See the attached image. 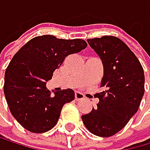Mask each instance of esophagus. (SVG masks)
Segmentation results:
<instances>
[{"label":"esophagus","instance_id":"esophagus-1","mask_svg":"<svg viewBox=\"0 0 150 150\" xmlns=\"http://www.w3.org/2000/svg\"><path fill=\"white\" fill-rule=\"evenodd\" d=\"M84 98V95L83 93H81V92H76L75 93V100H83Z\"/></svg>","mask_w":150,"mask_h":150}]
</instances>
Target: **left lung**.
<instances>
[{"mask_svg": "<svg viewBox=\"0 0 150 150\" xmlns=\"http://www.w3.org/2000/svg\"><path fill=\"white\" fill-rule=\"evenodd\" d=\"M103 65L100 101L90 113L81 115L84 126L97 136L110 137L121 131L138 111L145 93L144 69L122 40L104 35L87 39Z\"/></svg>", "mask_w": 150, "mask_h": 150, "instance_id": "8db88e82", "label": "left lung"}]
</instances>
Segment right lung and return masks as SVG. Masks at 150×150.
Returning <instances> with one entry per match:
<instances>
[{"mask_svg":"<svg viewBox=\"0 0 150 150\" xmlns=\"http://www.w3.org/2000/svg\"><path fill=\"white\" fill-rule=\"evenodd\" d=\"M86 46L83 39L46 35L28 41L15 54L5 70L4 91L11 114L24 129L42 133L55 126L63 106L74 100L75 93L67 88L52 95L46 83L67 56Z\"/></svg>","mask_w":150,"mask_h":150,"instance_id":"right-lung-1","label":"right lung"}]
</instances>
